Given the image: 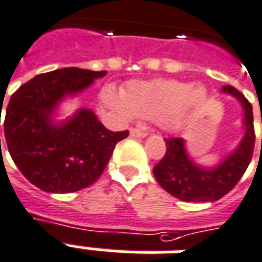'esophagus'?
I'll list each match as a JSON object with an SVG mask.
<instances>
[{"instance_id":"esophagus-1","label":"esophagus","mask_w":262,"mask_h":262,"mask_svg":"<svg viewBox=\"0 0 262 262\" xmlns=\"http://www.w3.org/2000/svg\"><path fill=\"white\" fill-rule=\"evenodd\" d=\"M130 135L133 137H146L147 136V132L143 130V129H140V127H132Z\"/></svg>"}]
</instances>
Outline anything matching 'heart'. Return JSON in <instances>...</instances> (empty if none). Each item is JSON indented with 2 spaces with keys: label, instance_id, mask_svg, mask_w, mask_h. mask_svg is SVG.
<instances>
[{
  "label": "heart",
  "instance_id": "1",
  "mask_svg": "<svg viewBox=\"0 0 262 262\" xmlns=\"http://www.w3.org/2000/svg\"><path fill=\"white\" fill-rule=\"evenodd\" d=\"M206 89L174 79L133 82L122 92V98L107 89L103 99L125 115L142 119H159L164 129L177 132L187 125L191 112L206 100Z\"/></svg>",
  "mask_w": 262,
  "mask_h": 262
}]
</instances>
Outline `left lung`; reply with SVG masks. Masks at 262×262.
<instances>
[{"label": "left lung", "instance_id": "obj_1", "mask_svg": "<svg viewBox=\"0 0 262 262\" xmlns=\"http://www.w3.org/2000/svg\"><path fill=\"white\" fill-rule=\"evenodd\" d=\"M221 91L235 96L244 109L246 135L241 139L238 147L217 166L203 167L188 156L184 139L170 137L166 139V155L153 167L157 183L173 197L183 201L206 203L220 200L223 195L233 190L251 162L255 143L251 103L234 86L226 85Z\"/></svg>", "mask_w": 262, "mask_h": 262}]
</instances>
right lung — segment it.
<instances>
[{"label": "right lung", "mask_w": 262, "mask_h": 262, "mask_svg": "<svg viewBox=\"0 0 262 262\" xmlns=\"http://www.w3.org/2000/svg\"><path fill=\"white\" fill-rule=\"evenodd\" d=\"M105 75L80 68L56 69L32 78L11 96L4 120L8 151L38 188L74 193L91 186L103 173L116 143L129 135L107 130L91 109H79L65 122L54 120L62 100Z\"/></svg>", "instance_id": "obj_1"}]
</instances>
